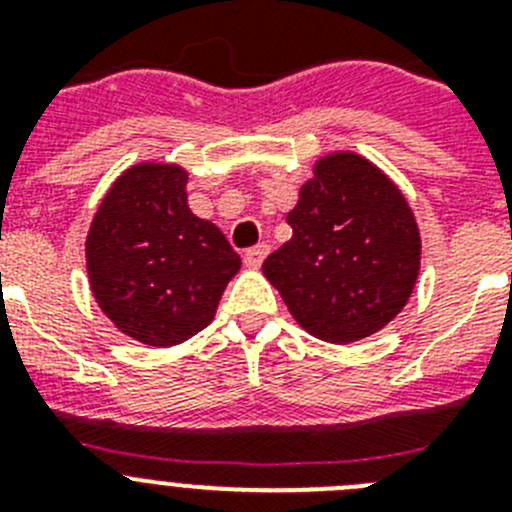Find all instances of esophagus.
I'll return each mask as SVG.
<instances>
[{"label": "esophagus", "instance_id": "esophagus-1", "mask_svg": "<svg viewBox=\"0 0 512 512\" xmlns=\"http://www.w3.org/2000/svg\"><path fill=\"white\" fill-rule=\"evenodd\" d=\"M266 253H269V246H266V243H259V246L248 248L246 256H243V261H246V266H251V269H259V266L264 264Z\"/></svg>", "mask_w": 512, "mask_h": 512}]
</instances>
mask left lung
Instances as JSON below:
<instances>
[{
  "instance_id": "1",
  "label": "left lung",
  "mask_w": 512,
  "mask_h": 512,
  "mask_svg": "<svg viewBox=\"0 0 512 512\" xmlns=\"http://www.w3.org/2000/svg\"><path fill=\"white\" fill-rule=\"evenodd\" d=\"M287 223L292 238L264 261V274L320 341L372 336L413 295L420 269L413 210L364 156L320 158Z\"/></svg>"
}]
</instances>
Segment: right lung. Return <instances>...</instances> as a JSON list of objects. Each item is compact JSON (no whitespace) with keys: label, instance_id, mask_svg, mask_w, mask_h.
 I'll return each mask as SVG.
<instances>
[{"label":"right lung","instance_id":"obj_1","mask_svg":"<svg viewBox=\"0 0 512 512\" xmlns=\"http://www.w3.org/2000/svg\"><path fill=\"white\" fill-rule=\"evenodd\" d=\"M241 256L187 205V171L138 164L104 194L87 235L102 312L146 346H176L212 323Z\"/></svg>","mask_w":512,"mask_h":512}]
</instances>
